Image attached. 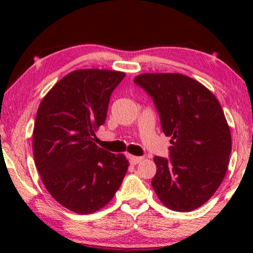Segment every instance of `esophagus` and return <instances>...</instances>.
<instances>
[{"mask_svg":"<svg viewBox=\"0 0 253 253\" xmlns=\"http://www.w3.org/2000/svg\"><path fill=\"white\" fill-rule=\"evenodd\" d=\"M141 160H143V158H141V157H134V155H129V161H130L131 165H133V166L138 165Z\"/></svg>","mask_w":253,"mask_h":253,"instance_id":"esophagus-1","label":"esophagus"}]
</instances>
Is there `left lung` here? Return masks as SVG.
<instances>
[{
	"instance_id": "obj_1",
	"label": "left lung",
	"mask_w": 253,
	"mask_h": 253,
	"mask_svg": "<svg viewBox=\"0 0 253 253\" xmlns=\"http://www.w3.org/2000/svg\"><path fill=\"white\" fill-rule=\"evenodd\" d=\"M134 83L153 99L170 137V159L154 157L152 185L169 210L190 212L214 195L226 175L231 134L222 107L199 82L182 74H141Z\"/></svg>"
}]
</instances>
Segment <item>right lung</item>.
Segmentation results:
<instances>
[{
	"mask_svg": "<svg viewBox=\"0 0 253 253\" xmlns=\"http://www.w3.org/2000/svg\"><path fill=\"white\" fill-rule=\"evenodd\" d=\"M126 74L101 69L75 70L41 100L33 127V155L47 191L78 214L101 210L113 199L129 161L95 144L110 95Z\"/></svg>",
	"mask_w": 253,
	"mask_h": 253,
	"instance_id": "right-lung-1",
	"label": "right lung"
}]
</instances>
